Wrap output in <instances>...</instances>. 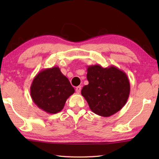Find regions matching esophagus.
<instances>
[{"label":"esophagus","mask_w":159,"mask_h":159,"mask_svg":"<svg viewBox=\"0 0 159 159\" xmlns=\"http://www.w3.org/2000/svg\"><path fill=\"white\" fill-rule=\"evenodd\" d=\"M80 90H81V86H78L76 87V92L77 93H80Z\"/></svg>","instance_id":"34e87169"}]
</instances>
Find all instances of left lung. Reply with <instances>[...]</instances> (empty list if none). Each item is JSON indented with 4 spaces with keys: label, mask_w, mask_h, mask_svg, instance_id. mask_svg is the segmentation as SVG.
Here are the masks:
<instances>
[{
    "label": "left lung",
    "mask_w": 159,
    "mask_h": 159,
    "mask_svg": "<svg viewBox=\"0 0 159 159\" xmlns=\"http://www.w3.org/2000/svg\"><path fill=\"white\" fill-rule=\"evenodd\" d=\"M89 84L81 90L82 96L94 113L109 117L122 109L130 94V83L124 71L111 66L87 67Z\"/></svg>",
    "instance_id": "1"
}]
</instances>
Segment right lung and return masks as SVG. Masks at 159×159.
Instances as JSON below:
<instances>
[{"mask_svg": "<svg viewBox=\"0 0 159 159\" xmlns=\"http://www.w3.org/2000/svg\"><path fill=\"white\" fill-rule=\"evenodd\" d=\"M31 98L40 109L50 114L61 111L67 99L74 93L67 78L58 66L44 69L37 74L30 87Z\"/></svg>", "mask_w": 159, "mask_h": 159, "instance_id": "right-lung-1", "label": "right lung"}]
</instances>
